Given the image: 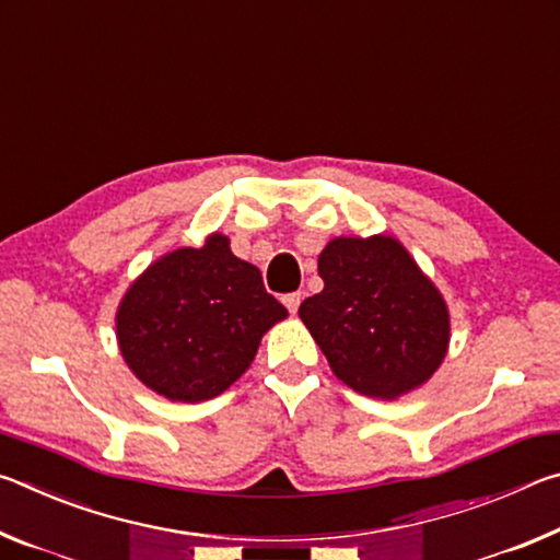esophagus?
Wrapping results in <instances>:
<instances>
[{"label":"esophagus","mask_w":560,"mask_h":560,"mask_svg":"<svg viewBox=\"0 0 560 560\" xmlns=\"http://www.w3.org/2000/svg\"><path fill=\"white\" fill-rule=\"evenodd\" d=\"M301 291H296V293H287V296H283V306H287L291 314H296L299 311V306H301Z\"/></svg>","instance_id":"34e87169"}]
</instances>
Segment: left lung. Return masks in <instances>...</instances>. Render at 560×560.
<instances>
[{
	"mask_svg": "<svg viewBox=\"0 0 560 560\" xmlns=\"http://www.w3.org/2000/svg\"><path fill=\"white\" fill-rule=\"evenodd\" d=\"M324 291L301 303L303 326L330 371L375 400H397L440 371L450 308L400 240L336 236L318 254Z\"/></svg>",
	"mask_w": 560,
	"mask_h": 560,
	"instance_id": "8db88e82",
	"label": "left lung"
}]
</instances>
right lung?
I'll return each instance as SVG.
<instances>
[{
    "mask_svg": "<svg viewBox=\"0 0 560 560\" xmlns=\"http://www.w3.org/2000/svg\"><path fill=\"white\" fill-rule=\"evenodd\" d=\"M289 311L261 271L234 257L230 236L158 257L122 293L116 338L126 365L173 402H205L249 371L264 334Z\"/></svg>",
    "mask_w": 560,
    "mask_h": 560,
    "instance_id": "obj_1",
    "label": "right lung"
}]
</instances>
